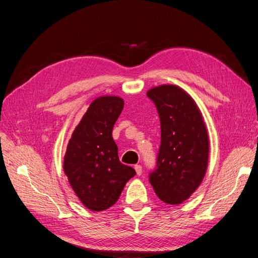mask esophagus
Wrapping results in <instances>:
<instances>
[{
  "instance_id": "1",
  "label": "esophagus",
  "mask_w": 258,
  "mask_h": 258,
  "mask_svg": "<svg viewBox=\"0 0 258 258\" xmlns=\"http://www.w3.org/2000/svg\"><path fill=\"white\" fill-rule=\"evenodd\" d=\"M135 169L137 171V174L138 175H141L142 174V166L141 165H136Z\"/></svg>"
}]
</instances>
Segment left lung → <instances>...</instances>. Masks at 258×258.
<instances>
[{
	"mask_svg": "<svg viewBox=\"0 0 258 258\" xmlns=\"http://www.w3.org/2000/svg\"><path fill=\"white\" fill-rule=\"evenodd\" d=\"M159 115L161 140L150 183L159 199L178 205L188 199L204 178L209 138L196 103L177 86L162 85L147 91Z\"/></svg>",
	"mask_w": 258,
	"mask_h": 258,
	"instance_id": "obj_1",
	"label": "left lung"
}]
</instances>
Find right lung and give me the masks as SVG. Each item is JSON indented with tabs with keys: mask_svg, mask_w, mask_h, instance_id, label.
I'll return each mask as SVG.
<instances>
[{
	"mask_svg": "<svg viewBox=\"0 0 258 258\" xmlns=\"http://www.w3.org/2000/svg\"><path fill=\"white\" fill-rule=\"evenodd\" d=\"M123 108L118 97H101L88 107L69 141L63 170L76 196L91 211L111 208L136 175L122 165L112 131Z\"/></svg>",
	"mask_w": 258,
	"mask_h": 258,
	"instance_id": "1",
	"label": "right lung"
}]
</instances>
